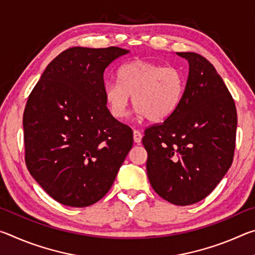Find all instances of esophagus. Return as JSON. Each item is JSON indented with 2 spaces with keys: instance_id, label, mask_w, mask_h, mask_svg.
<instances>
[{
  "instance_id": "esophagus-1",
  "label": "esophagus",
  "mask_w": 255,
  "mask_h": 255,
  "mask_svg": "<svg viewBox=\"0 0 255 255\" xmlns=\"http://www.w3.org/2000/svg\"><path fill=\"white\" fill-rule=\"evenodd\" d=\"M141 137H143L141 132L139 130H137V129H135V130H133V140H135V143H140Z\"/></svg>"
}]
</instances>
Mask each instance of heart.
<instances>
[{"label":"heart","instance_id":"b5f03b06","mask_svg":"<svg viewBox=\"0 0 255 255\" xmlns=\"http://www.w3.org/2000/svg\"><path fill=\"white\" fill-rule=\"evenodd\" d=\"M117 76L119 83L105 86L108 109L117 119L126 116L130 97L137 114L152 123L169 119L182 102L185 77L174 66L136 59L120 67Z\"/></svg>","mask_w":255,"mask_h":255}]
</instances>
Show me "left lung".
<instances>
[{"label": "left lung", "instance_id": "obj_1", "mask_svg": "<svg viewBox=\"0 0 255 255\" xmlns=\"http://www.w3.org/2000/svg\"><path fill=\"white\" fill-rule=\"evenodd\" d=\"M189 62L181 105L169 119L145 129L149 183L176 206L196 204L217 187L234 157V99L216 68L197 53H176Z\"/></svg>", "mask_w": 255, "mask_h": 255}]
</instances>
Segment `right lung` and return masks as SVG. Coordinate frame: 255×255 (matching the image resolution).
Listing matches in <instances>:
<instances>
[{"label":"right lung","mask_w":255,"mask_h":255,"mask_svg":"<svg viewBox=\"0 0 255 255\" xmlns=\"http://www.w3.org/2000/svg\"><path fill=\"white\" fill-rule=\"evenodd\" d=\"M129 53L119 47L64 50L34 85L23 112L24 161L59 204L86 207L109 191L132 147V130L107 108L103 74Z\"/></svg>","instance_id":"obj_1"}]
</instances>
